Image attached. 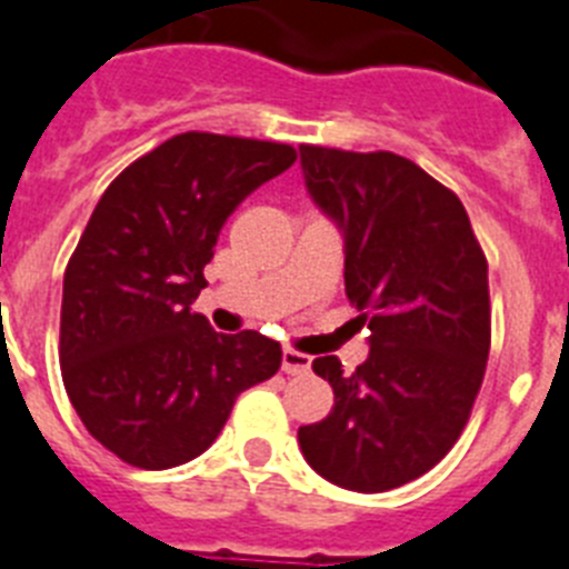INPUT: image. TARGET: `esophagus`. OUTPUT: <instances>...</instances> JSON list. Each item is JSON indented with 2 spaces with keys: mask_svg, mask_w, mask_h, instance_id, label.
<instances>
[{
  "mask_svg": "<svg viewBox=\"0 0 569 569\" xmlns=\"http://www.w3.org/2000/svg\"><path fill=\"white\" fill-rule=\"evenodd\" d=\"M309 367H312V358L307 352H298L292 347H286L283 350V373L289 376H307Z\"/></svg>",
  "mask_w": 569,
  "mask_h": 569,
  "instance_id": "34e87169",
  "label": "esophagus"
}]
</instances>
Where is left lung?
Segmentation results:
<instances>
[{
    "mask_svg": "<svg viewBox=\"0 0 569 569\" xmlns=\"http://www.w3.org/2000/svg\"><path fill=\"white\" fill-rule=\"evenodd\" d=\"M312 199L343 231V286L370 329V356L332 385L329 417L300 425L307 462L329 483L388 491L455 448L491 347L489 262L455 190L388 150L300 144Z\"/></svg>",
    "mask_w": 569,
    "mask_h": 569,
    "instance_id": "1",
    "label": "left lung"
}]
</instances>
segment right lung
<instances>
[{
  "label": "right lung",
  "mask_w": 569,
  "mask_h": 569,
  "mask_svg": "<svg viewBox=\"0 0 569 569\" xmlns=\"http://www.w3.org/2000/svg\"><path fill=\"white\" fill-rule=\"evenodd\" d=\"M295 159L292 144L181 132L94 204L66 266L60 370L86 431L118 460L147 471L193 460L237 396L280 370V343L213 332L190 303L228 217Z\"/></svg>",
  "instance_id": "1"
}]
</instances>
